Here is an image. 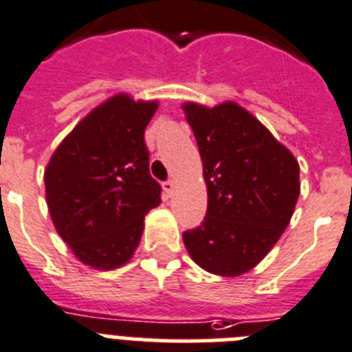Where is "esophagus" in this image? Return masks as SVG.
<instances>
[{
    "instance_id": "obj_1",
    "label": "esophagus",
    "mask_w": 352,
    "mask_h": 352,
    "mask_svg": "<svg viewBox=\"0 0 352 352\" xmlns=\"http://www.w3.org/2000/svg\"><path fill=\"white\" fill-rule=\"evenodd\" d=\"M174 188H176V183L173 182V179H167V182H164V190H165V194H173L174 192Z\"/></svg>"
}]
</instances>
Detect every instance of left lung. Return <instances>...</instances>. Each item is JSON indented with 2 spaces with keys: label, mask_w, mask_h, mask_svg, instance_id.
Masks as SVG:
<instances>
[{
  "label": "left lung",
  "mask_w": 352,
  "mask_h": 352,
  "mask_svg": "<svg viewBox=\"0 0 352 352\" xmlns=\"http://www.w3.org/2000/svg\"><path fill=\"white\" fill-rule=\"evenodd\" d=\"M203 160L208 208L183 233L188 254L217 276L262 262L287 230L299 197V164L256 117L233 101L183 104Z\"/></svg>",
  "instance_id": "left-lung-1"
}]
</instances>
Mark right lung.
Here are the masks:
<instances>
[{
    "instance_id": "add662e5",
    "label": "right lung",
    "mask_w": 352,
    "mask_h": 352,
    "mask_svg": "<svg viewBox=\"0 0 352 352\" xmlns=\"http://www.w3.org/2000/svg\"><path fill=\"white\" fill-rule=\"evenodd\" d=\"M156 108V101L113 96L78 122L47 164L53 224L74 256L94 269L124 265L139 245L146 213L160 205L144 140Z\"/></svg>"
}]
</instances>
